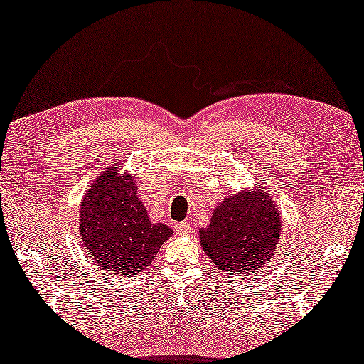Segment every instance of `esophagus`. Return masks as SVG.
I'll return each instance as SVG.
<instances>
[{
    "label": "esophagus",
    "mask_w": 364,
    "mask_h": 364,
    "mask_svg": "<svg viewBox=\"0 0 364 364\" xmlns=\"http://www.w3.org/2000/svg\"><path fill=\"white\" fill-rule=\"evenodd\" d=\"M175 231H176V235H186L191 231V223L189 222H178V223H175Z\"/></svg>",
    "instance_id": "obj_1"
}]
</instances>
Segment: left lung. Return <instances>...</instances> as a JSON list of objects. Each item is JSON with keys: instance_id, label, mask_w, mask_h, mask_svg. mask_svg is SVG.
Returning <instances> with one entry per match:
<instances>
[{"instance_id": "obj_1", "label": "left lung", "mask_w": 364, "mask_h": 364, "mask_svg": "<svg viewBox=\"0 0 364 364\" xmlns=\"http://www.w3.org/2000/svg\"><path fill=\"white\" fill-rule=\"evenodd\" d=\"M282 231L280 214L264 191L230 196L214 210L200 242L222 272H255L270 261Z\"/></svg>"}]
</instances>
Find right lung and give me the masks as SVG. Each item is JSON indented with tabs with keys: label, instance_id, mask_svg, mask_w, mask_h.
Here are the masks:
<instances>
[{
	"label": "right lung",
	"instance_id": "1",
	"mask_svg": "<svg viewBox=\"0 0 364 364\" xmlns=\"http://www.w3.org/2000/svg\"><path fill=\"white\" fill-rule=\"evenodd\" d=\"M80 233L100 267L129 277L151 264L172 230L150 222L134 178L109 168L81 202Z\"/></svg>",
	"mask_w": 364,
	"mask_h": 364
}]
</instances>
